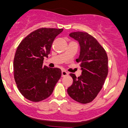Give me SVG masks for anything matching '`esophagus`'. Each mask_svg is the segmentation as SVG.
<instances>
[{
  "label": "esophagus",
  "instance_id": "34e87169",
  "mask_svg": "<svg viewBox=\"0 0 128 128\" xmlns=\"http://www.w3.org/2000/svg\"><path fill=\"white\" fill-rule=\"evenodd\" d=\"M68 72H67L66 70H63L62 71V76H66V75H68Z\"/></svg>",
  "mask_w": 128,
  "mask_h": 128
}]
</instances>
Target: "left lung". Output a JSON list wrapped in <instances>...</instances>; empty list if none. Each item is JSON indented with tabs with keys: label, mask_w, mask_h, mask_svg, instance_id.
<instances>
[{
	"label": "left lung",
	"mask_w": 128,
	"mask_h": 128,
	"mask_svg": "<svg viewBox=\"0 0 128 128\" xmlns=\"http://www.w3.org/2000/svg\"><path fill=\"white\" fill-rule=\"evenodd\" d=\"M69 36L79 42L80 56L76 61L81 64L82 74L73 78V84L68 88L69 96L83 104L90 102L97 97L108 74V58L105 50L94 37L86 32H74Z\"/></svg>",
	"instance_id": "1"
}]
</instances>
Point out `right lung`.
Returning <instances> with one entry per match:
<instances>
[{
	"mask_svg": "<svg viewBox=\"0 0 128 128\" xmlns=\"http://www.w3.org/2000/svg\"><path fill=\"white\" fill-rule=\"evenodd\" d=\"M62 31V28H40L18 46L14 60V78L19 91L28 100L38 102L47 98L60 78V69L43 66V60Z\"/></svg>",
	"mask_w": 128,
	"mask_h": 128,
	"instance_id": "1",
	"label": "right lung"
}]
</instances>
